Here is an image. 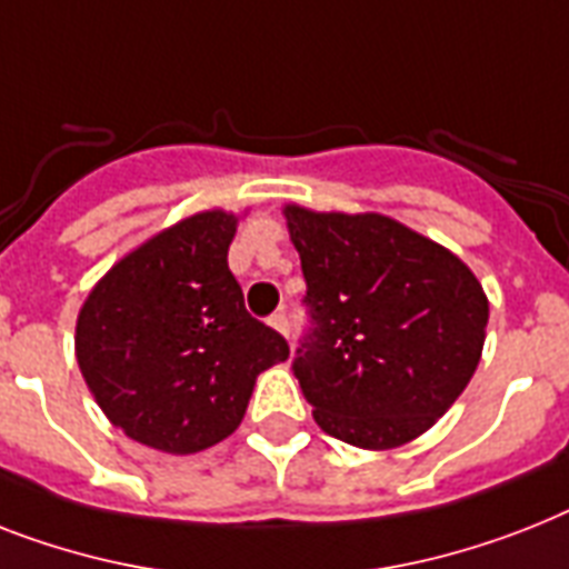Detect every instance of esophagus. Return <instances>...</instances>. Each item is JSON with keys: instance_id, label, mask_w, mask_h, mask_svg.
I'll use <instances>...</instances> for the list:
<instances>
[{"instance_id": "34e87169", "label": "esophagus", "mask_w": 569, "mask_h": 569, "mask_svg": "<svg viewBox=\"0 0 569 569\" xmlns=\"http://www.w3.org/2000/svg\"><path fill=\"white\" fill-rule=\"evenodd\" d=\"M269 325L274 327L277 332H283V336H286V332H289V321H286V316H283V312H274V316L269 318Z\"/></svg>"}]
</instances>
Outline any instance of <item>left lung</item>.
I'll return each mask as SVG.
<instances>
[{
	"instance_id": "left-lung-1",
	"label": "left lung",
	"mask_w": 569,
	"mask_h": 569,
	"mask_svg": "<svg viewBox=\"0 0 569 569\" xmlns=\"http://www.w3.org/2000/svg\"><path fill=\"white\" fill-rule=\"evenodd\" d=\"M307 280L295 377L327 436L395 450L423 436L482 359L488 298L445 244L382 212L286 204Z\"/></svg>"
}]
</instances>
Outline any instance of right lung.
<instances>
[{"label":"right lung","instance_id":"add662e5","mask_svg":"<svg viewBox=\"0 0 569 569\" xmlns=\"http://www.w3.org/2000/svg\"><path fill=\"white\" fill-rule=\"evenodd\" d=\"M239 216L204 210L163 228L101 277L76 321L87 389L124 436L172 456L242 423L257 377L289 359L248 316L228 269Z\"/></svg>","mask_w":569,"mask_h":569}]
</instances>
